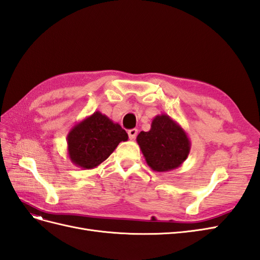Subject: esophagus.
<instances>
[{
    "label": "esophagus",
    "mask_w": 260,
    "mask_h": 260,
    "mask_svg": "<svg viewBox=\"0 0 260 260\" xmlns=\"http://www.w3.org/2000/svg\"><path fill=\"white\" fill-rule=\"evenodd\" d=\"M137 135H138V130H137V129H131V130L128 131V136H129V138H130L131 140L136 139Z\"/></svg>",
    "instance_id": "1"
}]
</instances>
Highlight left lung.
Masks as SVG:
<instances>
[{"label":"left lung","mask_w":260,"mask_h":260,"mask_svg":"<svg viewBox=\"0 0 260 260\" xmlns=\"http://www.w3.org/2000/svg\"><path fill=\"white\" fill-rule=\"evenodd\" d=\"M137 142L146 164L157 172H167L180 167L191 149V141L186 132L166 114L157 115L149 131L139 133Z\"/></svg>","instance_id":"1"}]
</instances>
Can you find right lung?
I'll use <instances>...</instances> for the list:
<instances>
[{
  "mask_svg": "<svg viewBox=\"0 0 260 260\" xmlns=\"http://www.w3.org/2000/svg\"><path fill=\"white\" fill-rule=\"evenodd\" d=\"M128 133L119 123L100 112L93 113L76 123L67 136L69 159L82 169L96 168L106 160Z\"/></svg>",
  "mask_w": 260,
  "mask_h": 260,
  "instance_id": "right-lung-1",
  "label": "right lung"
}]
</instances>
